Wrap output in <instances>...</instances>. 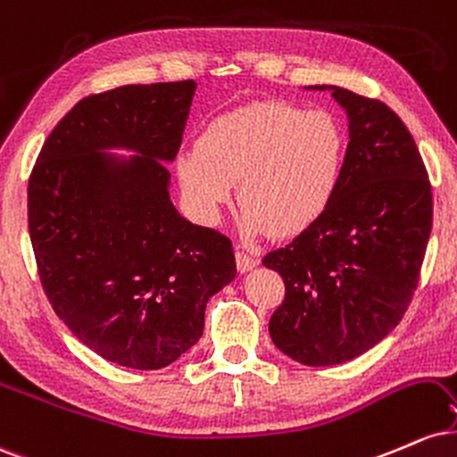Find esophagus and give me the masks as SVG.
<instances>
[{
	"label": "esophagus",
	"mask_w": 457,
	"mask_h": 457,
	"mask_svg": "<svg viewBox=\"0 0 457 457\" xmlns=\"http://www.w3.org/2000/svg\"><path fill=\"white\" fill-rule=\"evenodd\" d=\"M235 261H237V270H239L241 273L254 270V267L259 265V261H256L254 256H250L248 252H244V250H239L237 254H235Z\"/></svg>",
	"instance_id": "34e87169"
}]
</instances>
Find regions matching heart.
<instances>
[{
  "label": "heart",
  "mask_w": 457,
  "mask_h": 457,
  "mask_svg": "<svg viewBox=\"0 0 457 457\" xmlns=\"http://www.w3.org/2000/svg\"><path fill=\"white\" fill-rule=\"evenodd\" d=\"M345 130L327 111L256 102L207 123L196 149L177 158L187 201L212 218L237 186L250 233L295 237L325 213L342 177Z\"/></svg>",
  "instance_id": "obj_1"
}]
</instances>
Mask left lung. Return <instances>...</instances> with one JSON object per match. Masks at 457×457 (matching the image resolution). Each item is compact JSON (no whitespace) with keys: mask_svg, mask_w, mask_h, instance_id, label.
<instances>
[{"mask_svg":"<svg viewBox=\"0 0 457 457\" xmlns=\"http://www.w3.org/2000/svg\"><path fill=\"white\" fill-rule=\"evenodd\" d=\"M305 89L331 91L351 141L323 216L262 259L287 287L270 336L303 366H336L377 346L409 308L432 230V187L387 104L336 85Z\"/></svg>","mask_w":457,"mask_h":457,"instance_id":"8db88e82","label":"left lung"}]
</instances>
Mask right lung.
Instances as JSON below:
<instances>
[{
	"label": "right lung",
	"instance_id": "1",
	"mask_svg": "<svg viewBox=\"0 0 457 457\" xmlns=\"http://www.w3.org/2000/svg\"><path fill=\"white\" fill-rule=\"evenodd\" d=\"M195 89L177 80L87 96L48 134L29 177L48 302L85 346L123 368L160 370L184 355L203 336L209 297L237 273L230 239L170 203L166 164Z\"/></svg>",
	"mask_w": 457,
	"mask_h": 457
}]
</instances>
